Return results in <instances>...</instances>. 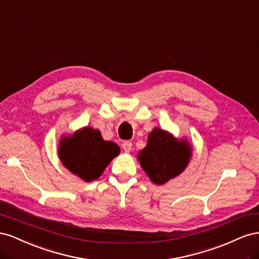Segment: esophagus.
<instances>
[{
	"mask_svg": "<svg viewBox=\"0 0 259 259\" xmlns=\"http://www.w3.org/2000/svg\"><path fill=\"white\" fill-rule=\"evenodd\" d=\"M122 148H123V150L125 151V152H131V150H132V143L131 142H124L123 144H122Z\"/></svg>",
	"mask_w": 259,
	"mask_h": 259,
	"instance_id": "34e87169",
	"label": "esophagus"
}]
</instances>
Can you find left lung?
I'll use <instances>...</instances> for the list:
<instances>
[{"label":"left lung","instance_id":"1","mask_svg":"<svg viewBox=\"0 0 259 259\" xmlns=\"http://www.w3.org/2000/svg\"><path fill=\"white\" fill-rule=\"evenodd\" d=\"M137 158L151 182L163 185L183 173L191 158V147L186 139L178 140L156 127L149 134L147 146Z\"/></svg>","mask_w":259,"mask_h":259}]
</instances>
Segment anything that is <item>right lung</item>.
<instances>
[{
	"instance_id": "add662e5",
	"label": "right lung",
	"mask_w": 259,
	"mask_h": 259,
	"mask_svg": "<svg viewBox=\"0 0 259 259\" xmlns=\"http://www.w3.org/2000/svg\"><path fill=\"white\" fill-rule=\"evenodd\" d=\"M119 153V146L106 142L100 132L92 127H83L70 137L62 136L58 148L61 163L88 183L100 177Z\"/></svg>"
}]
</instances>
